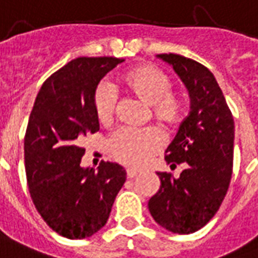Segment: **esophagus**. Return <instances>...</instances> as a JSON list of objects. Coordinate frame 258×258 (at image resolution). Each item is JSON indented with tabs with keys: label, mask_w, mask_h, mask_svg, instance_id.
Here are the masks:
<instances>
[{
	"label": "esophagus",
	"mask_w": 258,
	"mask_h": 258,
	"mask_svg": "<svg viewBox=\"0 0 258 258\" xmlns=\"http://www.w3.org/2000/svg\"><path fill=\"white\" fill-rule=\"evenodd\" d=\"M137 175H138V171L131 169V168H128V169H127V177H128V179H133V177H135Z\"/></svg>",
	"instance_id": "obj_1"
}]
</instances>
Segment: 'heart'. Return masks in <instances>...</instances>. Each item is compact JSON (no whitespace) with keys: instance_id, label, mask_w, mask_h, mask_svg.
Wrapping results in <instances>:
<instances>
[{"instance_id":"b5f03b06","label":"heart","mask_w":258,"mask_h":258,"mask_svg":"<svg viewBox=\"0 0 258 258\" xmlns=\"http://www.w3.org/2000/svg\"><path fill=\"white\" fill-rule=\"evenodd\" d=\"M119 86L131 97L149 106L150 117L163 127H173L182 120L186 100L172 90V79L157 67L141 64L125 71L119 78ZM94 113L98 123L109 124L114 116V98L108 87L100 86L94 94ZM163 138L154 128L142 131L121 130L110 138V157L127 167L141 168L149 158L160 152Z\"/></svg>"}]
</instances>
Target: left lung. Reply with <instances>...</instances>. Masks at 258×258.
I'll list each match as a JSON object with an SVG mask.
<instances>
[{"instance_id":"1","label":"left lung","mask_w":258,"mask_h":258,"mask_svg":"<svg viewBox=\"0 0 258 258\" xmlns=\"http://www.w3.org/2000/svg\"><path fill=\"white\" fill-rule=\"evenodd\" d=\"M172 66L190 95V113L165 150L171 167L184 164L180 176L157 172L160 188L149 200L157 224L173 234H192L216 215L230 186L234 119L207 67L179 54H157Z\"/></svg>"}]
</instances>
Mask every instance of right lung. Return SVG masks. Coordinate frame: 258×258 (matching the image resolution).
<instances>
[{
	"label": "right lung",
	"mask_w": 258,
	"mask_h": 258,
	"mask_svg": "<svg viewBox=\"0 0 258 258\" xmlns=\"http://www.w3.org/2000/svg\"><path fill=\"white\" fill-rule=\"evenodd\" d=\"M123 61L116 57L70 61L42 85L28 119L24 163L32 202L47 226L68 239L100 231L125 182V169L119 164L102 161L97 171L81 165L82 141L100 130L95 89Z\"/></svg>",
	"instance_id": "obj_1"
}]
</instances>
